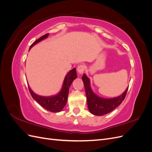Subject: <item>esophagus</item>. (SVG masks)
<instances>
[{
	"mask_svg": "<svg viewBox=\"0 0 152 152\" xmlns=\"http://www.w3.org/2000/svg\"><path fill=\"white\" fill-rule=\"evenodd\" d=\"M84 70H85V66L83 65H80L77 67V72L80 75H82V73H84Z\"/></svg>",
	"mask_w": 152,
	"mask_h": 152,
	"instance_id": "obj_1",
	"label": "esophagus"
}]
</instances>
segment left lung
Wrapping results in <instances>:
<instances>
[{
  "label": "left lung",
  "instance_id": "obj_1",
  "mask_svg": "<svg viewBox=\"0 0 152 152\" xmlns=\"http://www.w3.org/2000/svg\"><path fill=\"white\" fill-rule=\"evenodd\" d=\"M84 82L87 98V107L91 113L97 116H102L112 112L120 105L126 97L128 87L124 93L115 98H104L96 95L92 90L90 80L85 74L82 77Z\"/></svg>",
  "mask_w": 152,
  "mask_h": 152
}]
</instances>
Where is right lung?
<instances>
[{
  "label": "right lung",
  "mask_w": 152,
  "mask_h": 152,
  "mask_svg": "<svg viewBox=\"0 0 152 152\" xmlns=\"http://www.w3.org/2000/svg\"><path fill=\"white\" fill-rule=\"evenodd\" d=\"M48 36L49 34H45L41 37H40L36 41H35V42L31 45L29 50L32 47L34 46L35 44L40 42V41L48 38ZM77 75L75 68H73L70 72H68L65 77V79H64L61 91L56 95L50 96H39L35 94L34 92L31 89L30 86H28L30 93L34 99H35L41 107H42L45 110H48V111L50 112H59L61 111L66 104L69 92V87L71 86L72 82L77 78Z\"/></svg>",
  "instance_id": "obj_1"
}]
</instances>
